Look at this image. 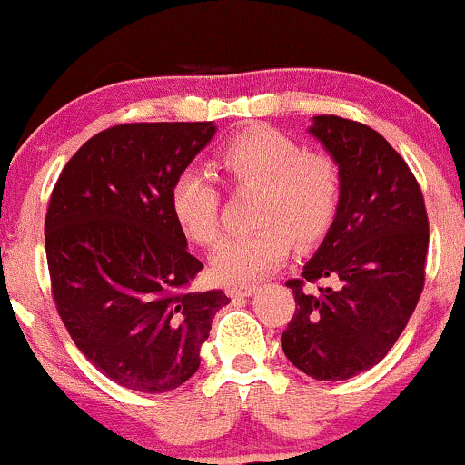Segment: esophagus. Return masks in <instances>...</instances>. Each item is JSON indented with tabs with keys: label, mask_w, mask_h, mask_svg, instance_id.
Segmentation results:
<instances>
[{
	"label": "esophagus",
	"mask_w": 465,
	"mask_h": 465,
	"mask_svg": "<svg viewBox=\"0 0 465 465\" xmlns=\"http://www.w3.org/2000/svg\"><path fill=\"white\" fill-rule=\"evenodd\" d=\"M255 288H258L255 284H233V286H227V295H232V297L253 295Z\"/></svg>",
	"instance_id": "esophagus-1"
}]
</instances>
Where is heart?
Returning <instances> with one entry per match:
<instances>
[{"mask_svg":"<svg viewBox=\"0 0 465 465\" xmlns=\"http://www.w3.org/2000/svg\"><path fill=\"white\" fill-rule=\"evenodd\" d=\"M218 168L236 190H258L255 232L223 240L212 271L223 282H251L297 247L322 242L343 199V174L330 153L308 151L295 137L251 126L218 153ZM223 196L212 174L188 168L170 190V212L190 240L212 247L221 236Z\"/></svg>","mask_w":465,"mask_h":465,"instance_id":"heart-1","label":"heart"}]
</instances>
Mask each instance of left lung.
<instances>
[{
	"instance_id": "left-lung-1",
	"label": "left lung",
	"mask_w": 465,
	"mask_h": 465,
	"mask_svg": "<svg viewBox=\"0 0 465 465\" xmlns=\"http://www.w3.org/2000/svg\"><path fill=\"white\" fill-rule=\"evenodd\" d=\"M311 133L341 165L343 199L302 277L286 282L295 314L282 350L317 381H348L385 359L418 306L429 216L418 179L381 133L339 115H317Z\"/></svg>"
}]
</instances>
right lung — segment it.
<instances>
[{"label":"right lung","instance_id":"add662e5","mask_svg":"<svg viewBox=\"0 0 465 465\" xmlns=\"http://www.w3.org/2000/svg\"><path fill=\"white\" fill-rule=\"evenodd\" d=\"M212 122L100 131L63 168L45 214L52 300L76 348L117 385L165 393L194 376L223 291L170 212L174 179L214 137Z\"/></svg>","mask_w":465,"mask_h":465}]
</instances>
